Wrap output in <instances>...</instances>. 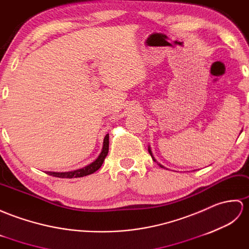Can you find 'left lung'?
<instances>
[{
  "mask_svg": "<svg viewBox=\"0 0 249 249\" xmlns=\"http://www.w3.org/2000/svg\"><path fill=\"white\" fill-rule=\"evenodd\" d=\"M241 133H242V131H241ZM148 151H149V153H150V156H151V158H152V160H153V161L154 162H157L158 163V161H157V160L156 159H154V157H153V153H152V151H151V148H150V146H148ZM159 165H160V167H162V168H165L164 166H163V165H161V164H160V163H158Z\"/></svg>",
  "mask_w": 249,
  "mask_h": 249,
  "instance_id": "8db88e82",
  "label": "left lung"
}]
</instances>
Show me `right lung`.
Instances as JSON below:
<instances>
[{
	"mask_svg": "<svg viewBox=\"0 0 249 249\" xmlns=\"http://www.w3.org/2000/svg\"><path fill=\"white\" fill-rule=\"evenodd\" d=\"M107 152H108V134H107L106 137H104L101 153L99 154V157L89 165H87V166L80 169L66 171V173H55V171H46V173L50 176L57 177V178H68V179L81 178V177L91 175L102 166L104 159H106L107 156Z\"/></svg>",
	"mask_w": 249,
	"mask_h": 249,
	"instance_id": "right-lung-1",
	"label": "right lung"
}]
</instances>
